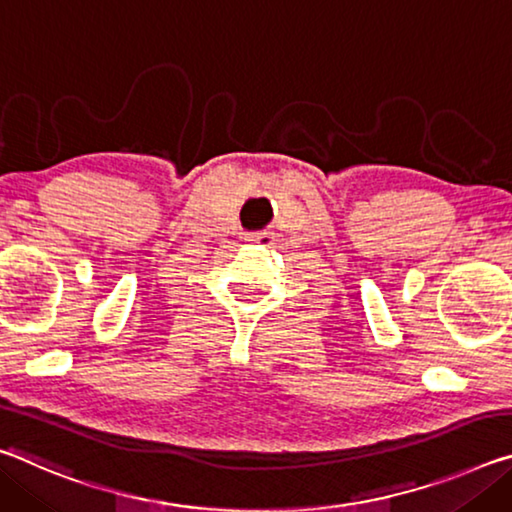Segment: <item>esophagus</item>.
Masks as SVG:
<instances>
[{"instance_id":"esophagus-1","label":"esophagus","mask_w":512,"mask_h":512,"mask_svg":"<svg viewBox=\"0 0 512 512\" xmlns=\"http://www.w3.org/2000/svg\"><path fill=\"white\" fill-rule=\"evenodd\" d=\"M273 234L271 232H255V234H248L246 241L253 243V246H262V248H269L273 246Z\"/></svg>"}]
</instances>
